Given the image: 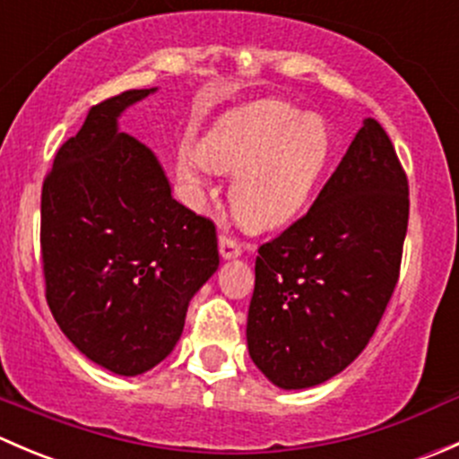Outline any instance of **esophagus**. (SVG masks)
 <instances>
[{
  "instance_id": "esophagus-1",
  "label": "esophagus",
  "mask_w": 459,
  "mask_h": 459,
  "mask_svg": "<svg viewBox=\"0 0 459 459\" xmlns=\"http://www.w3.org/2000/svg\"><path fill=\"white\" fill-rule=\"evenodd\" d=\"M220 255L224 259H235L242 255V247H239L238 242H235L233 238H229V235H221L220 238Z\"/></svg>"
}]
</instances>
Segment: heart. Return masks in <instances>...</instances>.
<instances>
[{
	"label": "heart",
	"instance_id": "1",
	"mask_svg": "<svg viewBox=\"0 0 459 459\" xmlns=\"http://www.w3.org/2000/svg\"><path fill=\"white\" fill-rule=\"evenodd\" d=\"M184 151L178 175L193 197L206 186V169L238 173L230 184V208L239 224L268 230L293 220L331 157V133L316 115L284 101H259L226 115L197 146Z\"/></svg>",
	"mask_w": 459,
	"mask_h": 459
}]
</instances>
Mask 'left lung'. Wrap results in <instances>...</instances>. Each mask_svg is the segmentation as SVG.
Here are the masks:
<instances>
[{
	"mask_svg": "<svg viewBox=\"0 0 459 459\" xmlns=\"http://www.w3.org/2000/svg\"><path fill=\"white\" fill-rule=\"evenodd\" d=\"M409 182L371 117L311 211L259 247L247 342L284 391L344 371L373 337L400 277Z\"/></svg>",
	"mask_w": 459,
	"mask_h": 459,
	"instance_id": "1",
	"label": "left lung"
}]
</instances>
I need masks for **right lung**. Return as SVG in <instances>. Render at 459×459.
Listing matches in <instances>:
<instances>
[{
    "mask_svg": "<svg viewBox=\"0 0 459 459\" xmlns=\"http://www.w3.org/2000/svg\"><path fill=\"white\" fill-rule=\"evenodd\" d=\"M157 88L88 110L41 188L46 302L64 335L115 375L161 362L193 295L220 266L215 226L170 195L155 152L119 117Z\"/></svg>",
    "mask_w": 459,
    "mask_h": 459,
    "instance_id": "obj_1",
    "label": "right lung"
}]
</instances>
